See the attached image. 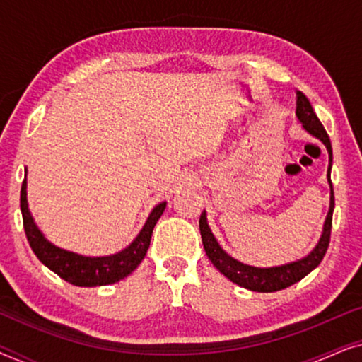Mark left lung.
I'll return each instance as SVG.
<instances>
[{
    "label": "left lung",
    "mask_w": 362,
    "mask_h": 362,
    "mask_svg": "<svg viewBox=\"0 0 362 362\" xmlns=\"http://www.w3.org/2000/svg\"><path fill=\"white\" fill-rule=\"evenodd\" d=\"M296 117L301 122V125L310 135L318 138L328 150L329 155V166H328V182H329V211L326 216L323 234L320 237V242L316 244L313 250L308 255L303 257L301 260L290 262V264L279 265V267H269V269H260V267L245 265L242 262L235 260L230 257L226 250H222L219 242L216 240L214 234H212L209 226H207L206 211L202 212L199 217V230L202 237V245H204L206 255L209 257L212 265L221 272L222 275L227 276L230 281H234L239 286H244L247 290L252 291H262V293H270V291L284 290L286 286L296 284L303 276L315 270L316 267L321 264L323 257L328 250L329 237H331V224H333V211H334V191L333 182H331V163H333V150H331V141L328 133H326L325 127L316 117V113L311 107V103L303 92H296Z\"/></svg>",
    "instance_id": "left-lung-1"
}]
</instances>
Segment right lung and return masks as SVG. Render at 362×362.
Instances as JSON below:
<instances>
[{
    "mask_svg": "<svg viewBox=\"0 0 362 362\" xmlns=\"http://www.w3.org/2000/svg\"><path fill=\"white\" fill-rule=\"evenodd\" d=\"M26 186V177H24L21 186V212L24 232H26L29 245L47 269H51L62 280L76 286L110 285L130 275L145 259L148 247H150L153 229H155L158 219H160L166 207V202H161L151 211L140 234L127 249L105 257H83L74 254V252L59 249L42 235V232L34 224L31 212H29Z\"/></svg>",
    "mask_w": 362,
    "mask_h": 362,
    "instance_id": "right-lung-1",
    "label": "right lung"
}]
</instances>
